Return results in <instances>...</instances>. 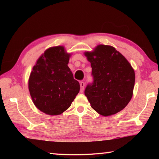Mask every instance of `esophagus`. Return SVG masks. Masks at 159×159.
Here are the masks:
<instances>
[{
  "label": "esophagus",
  "mask_w": 159,
  "mask_h": 159,
  "mask_svg": "<svg viewBox=\"0 0 159 159\" xmlns=\"http://www.w3.org/2000/svg\"><path fill=\"white\" fill-rule=\"evenodd\" d=\"M80 93H83L85 88V83L83 81H80Z\"/></svg>",
  "instance_id": "34e87169"
}]
</instances>
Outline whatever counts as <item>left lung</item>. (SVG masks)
<instances>
[{
  "mask_svg": "<svg viewBox=\"0 0 159 159\" xmlns=\"http://www.w3.org/2000/svg\"><path fill=\"white\" fill-rule=\"evenodd\" d=\"M92 67L93 83L85 90L92 108L104 116L116 114L133 97L134 71L124 56L110 45H99L85 52Z\"/></svg>",
  "mask_w": 159,
  "mask_h": 159,
  "instance_id": "obj_1",
  "label": "left lung"
}]
</instances>
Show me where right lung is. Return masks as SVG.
<instances>
[{"mask_svg": "<svg viewBox=\"0 0 159 159\" xmlns=\"http://www.w3.org/2000/svg\"><path fill=\"white\" fill-rule=\"evenodd\" d=\"M69 57L63 46L50 48L38 59L31 72L29 93L35 106L45 114H62L79 93V83L67 65Z\"/></svg>", "mask_w": 159, "mask_h": 159, "instance_id": "right-lung-1", "label": "right lung"}]
</instances>
